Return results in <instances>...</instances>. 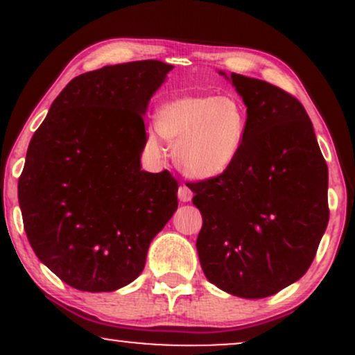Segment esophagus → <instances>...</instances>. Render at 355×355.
Listing matches in <instances>:
<instances>
[{"label":"esophagus","instance_id":"34e87169","mask_svg":"<svg viewBox=\"0 0 355 355\" xmlns=\"http://www.w3.org/2000/svg\"><path fill=\"white\" fill-rule=\"evenodd\" d=\"M178 200L180 202H190L191 197H193V191H191L189 187L183 183V185H180V189H178Z\"/></svg>","mask_w":355,"mask_h":355}]
</instances>
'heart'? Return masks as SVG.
<instances>
[{
  "label": "heart",
  "instance_id": "heart-1",
  "mask_svg": "<svg viewBox=\"0 0 355 355\" xmlns=\"http://www.w3.org/2000/svg\"><path fill=\"white\" fill-rule=\"evenodd\" d=\"M157 133L173 145L175 165L193 180L220 177L237 162L247 137L248 113L239 96L185 95L162 105ZM160 138L150 133L146 148L162 152Z\"/></svg>",
  "mask_w": 355,
  "mask_h": 355
}]
</instances>
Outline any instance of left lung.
I'll list each match as a JSON object with an SVG mask.
<instances>
[{"label": "left lung", "instance_id": "1", "mask_svg": "<svg viewBox=\"0 0 355 355\" xmlns=\"http://www.w3.org/2000/svg\"><path fill=\"white\" fill-rule=\"evenodd\" d=\"M218 73L242 96L248 126L237 162L191 183L203 218L197 252L209 282L263 299L311 267L329 223L327 164L299 100L267 81Z\"/></svg>", "mask_w": 355, "mask_h": 355}]
</instances>
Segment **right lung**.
<instances>
[{"instance_id":"add662e5","label":"right lung","mask_w":355,"mask_h":355,"mask_svg":"<svg viewBox=\"0 0 355 355\" xmlns=\"http://www.w3.org/2000/svg\"><path fill=\"white\" fill-rule=\"evenodd\" d=\"M172 70L145 60L83 73L31 138L18 182L24 232L36 257L78 291L133 282L177 210V180L140 165L144 115Z\"/></svg>"}]
</instances>
